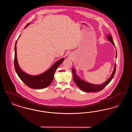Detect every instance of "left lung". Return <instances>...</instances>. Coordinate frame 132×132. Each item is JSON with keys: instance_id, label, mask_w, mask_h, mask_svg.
Wrapping results in <instances>:
<instances>
[{"instance_id": "left-lung-1", "label": "left lung", "mask_w": 132, "mask_h": 132, "mask_svg": "<svg viewBox=\"0 0 132 132\" xmlns=\"http://www.w3.org/2000/svg\"><path fill=\"white\" fill-rule=\"evenodd\" d=\"M107 39L111 42V43L113 44V45L115 47V44L114 43L113 39L111 36V35H107ZM117 57V51H116V58ZM116 63L114 65V68L113 70V72L110 76V77L105 82L101 85H95V84H92L90 83H89L88 82H86L85 81H84L81 79L77 75L76 73L75 69L74 68L72 69V72H73V79L75 82L77 86L80 88L81 90L84 92H87V93H90V92H97L101 90L103 88H105L107 85L111 82L112 79L114 77V76L115 75V71H116Z\"/></svg>"}]
</instances>
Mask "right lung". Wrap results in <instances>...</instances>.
<instances>
[{
    "label": "right lung",
    "mask_w": 132,
    "mask_h": 132,
    "mask_svg": "<svg viewBox=\"0 0 132 132\" xmlns=\"http://www.w3.org/2000/svg\"><path fill=\"white\" fill-rule=\"evenodd\" d=\"M30 23L27 24V27L30 25ZM20 36H19V37ZM17 40L16 42L15 45V57H14V67L15 71L19 76L20 79L24 82L29 88L34 89H40L47 87L52 82L54 73L59 67L62 63L64 58H62L58 60L54 63L49 69L44 72L43 73L38 75H30L27 74L20 68L17 60V49L16 44Z\"/></svg>",
    "instance_id": "right-lung-1"
}]
</instances>
